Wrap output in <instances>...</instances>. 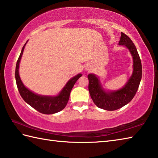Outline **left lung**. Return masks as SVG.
<instances>
[{
	"mask_svg": "<svg viewBox=\"0 0 158 158\" xmlns=\"http://www.w3.org/2000/svg\"><path fill=\"white\" fill-rule=\"evenodd\" d=\"M119 45H125L133 57L132 75L123 88L114 91H105L98 77L93 73L88 75L89 91L94 104L99 108L115 110L130 102L136 95L142 78V65L136 48L127 35L121 33Z\"/></svg>",
	"mask_w": 158,
	"mask_h": 158,
	"instance_id": "1",
	"label": "left lung"
}]
</instances>
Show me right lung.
Returning <instances> with one entry per match:
<instances>
[{
	"label": "right lung",
	"mask_w": 158,
	"mask_h": 158,
	"mask_svg": "<svg viewBox=\"0 0 158 158\" xmlns=\"http://www.w3.org/2000/svg\"><path fill=\"white\" fill-rule=\"evenodd\" d=\"M27 43V41L26 44ZM26 44L22 48L20 55L17 60L15 67V77L19 93H20L21 97L28 104H29L31 107H33L41 113L46 114L56 113L65 108L67 102H68L71 91L77 80L82 76V74L79 73L72 79H70L66 84L65 87L57 96L51 97V96H43L35 94L25 87L20 78V76H19V64H20Z\"/></svg>",
	"instance_id": "right-lung-1"
}]
</instances>
